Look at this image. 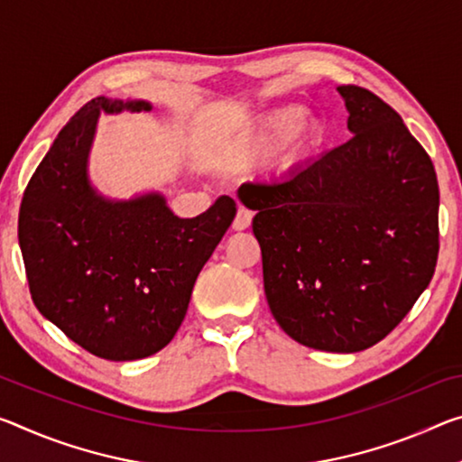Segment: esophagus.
Wrapping results in <instances>:
<instances>
[{
  "label": "esophagus",
  "mask_w": 462,
  "mask_h": 462,
  "mask_svg": "<svg viewBox=\"0 0 462 462\" xmlns=\"http://www.w3.org/2000/svg\"><path fill=\"white\" fill-rule=\"evenodd\" d=\"M251 224H253L251 211H248L246 208H238L236 217H234V222H232V228L234 230H246Z\"/></svg>",
  "instance_id": "34e87169"
}]
</instances>
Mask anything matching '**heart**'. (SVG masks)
<instances>
[{
  "label": "heart",
  "instance_id": "1",
  "mask_svg": "<svg viewBox=\"0 0 462 462\" xmlns=\"http://www.w3.org/2000/svg\"><path fill=\"white\" fill-rule=\"evenodd\" d=\"M325 127L302 106H283L269 113L251 129L236 150L240 166L257 164L280 153L291 141V156L304 158L323 143Z\"/></svg>",
  "mask_w": 462,
  "mask_h": 462
}]
</instances>
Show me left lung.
Instances as JSON below:
<instances>
[{
  "mask_svg": "<svg viewBox=\"0 0 462 462\" xmlns=\"http://www.w3.org/2000/svg\"><path fill=\"white\" fill-rule=\"evenodd\" d=\"M346 143L273 182H245L269 309L306 347L354 354L383 341L434 275L440 191L399 113L339 86Z\"/></svg>",
  "mask_w": 462,
  "mask_h": 462,
  "instance_id": "left-lung-1",
  "label": "left lung"
}]
</instances>
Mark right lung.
Instances as JSON below:
<instances>
[{"label": "right lung", "mask_w": 462, "mask_h": 462, "mask_svg": "<svg viewBox=\"0 0 462 462\" xmlns=\"http://www.w3.org/2000/svg\"><path fill=\"white\" fill-rule=\"evenodd\" d=\"M125 108L152 106L86 102L28 180L18 216L34 306L73 343L111 362L142 360L172 341L197 275L236 216L228 195L182 219L160 193L111 201L94 191L86 164L98 115Z\"/></svg>", "instance_id": "obj_1"}]
</instances>
